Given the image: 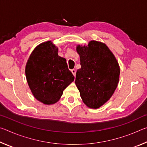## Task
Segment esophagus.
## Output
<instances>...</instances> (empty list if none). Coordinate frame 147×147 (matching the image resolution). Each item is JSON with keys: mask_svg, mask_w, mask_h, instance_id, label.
I'll use <instances>...</instances> for the list:
<instances>
[{"mask_svg": "<svg viewBox=\"0 0 147 147\" xmlns=\"http://www.w3.org/2000/svg\"><path fill=\"white\" fill-rule=\"evenodd\" d=\"M71 72H72V73L73 74V75L75 76H76V70H75V69H72Z\"/></svg>", "mask_w": 147, "mask_h": 147, "instance_id": "obj_1", "label": "esophagus"}]
</instances>
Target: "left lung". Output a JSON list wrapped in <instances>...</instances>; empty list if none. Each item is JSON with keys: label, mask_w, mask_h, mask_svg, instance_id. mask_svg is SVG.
<instances>
[{"label": "left lung", "mask_w": 147, "mask_h": 147, "mask_svg": "<svg viewBox=\"0 0 147 147\" xmlns=\"http://www.w3.org/2000/svg\"><path fill=\"white\" fill-rule=\"evenodd\" d=\"M81 68L76 74L75 84L84 103L96 109L105 104L117 87L120 67L115 56L106 44L96 41L88 46L78 45Z\"/></svg>", "instance_id": "left-lung-1"}]
</instances>
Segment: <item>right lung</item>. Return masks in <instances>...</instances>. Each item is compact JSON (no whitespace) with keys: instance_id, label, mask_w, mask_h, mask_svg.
<instances>
[{"instance_id":"right-lung-1","label":"right lung","mask_w":147,"mask_h":147,"mask_svg":"<svg viewBox=\"0 0 147 147\" xmlns=\"http://www.w3.org/2000/svg\"><path fill=\"white\" fill-rule=\"evenodd\" d=\"M58 52L51 41L44 42L34 49L26 65V80L32 94L47 105L57 102L74 79L66 59Z\"/></svg>"}]
</instances>
